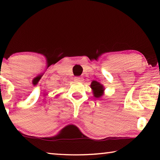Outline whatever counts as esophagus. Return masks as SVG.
<instances>
[{
  "instance_id": "1",
  "label": "esophagus",
  "mask_w": 160,
  "mask_h": 160,
  "mask_svg": "<svg viewBox=\"0 0 160 160\" xmlns=\"http://www.w3.org/2000/svg\"><path fill=\"white\" fill-rule=\"evenodd\" d=\"M75 80L79 81V82H81V81H82V78H81V77H75Z\"/></svg>"
}]
</instances>
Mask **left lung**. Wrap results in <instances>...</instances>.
I'll return each instance as SVG.
<instances>
[{"label": "left lung", "instance_id": "obj_1", "mask_svg": "<svg viewBox=\"0 0 160 160\" xmlns=\"http://www.w3.org/2000/svg\"><path fill=\"white\" fill-rule=\"evenodd\" d=\"M90 87L93 91V94L94 97H96V98H100V97L103 96L104 88L101 83L97 82V81L93 80L91 83Z\"/></svg>", "mask_w": 160, "mask_h": 160}]
</instances>
